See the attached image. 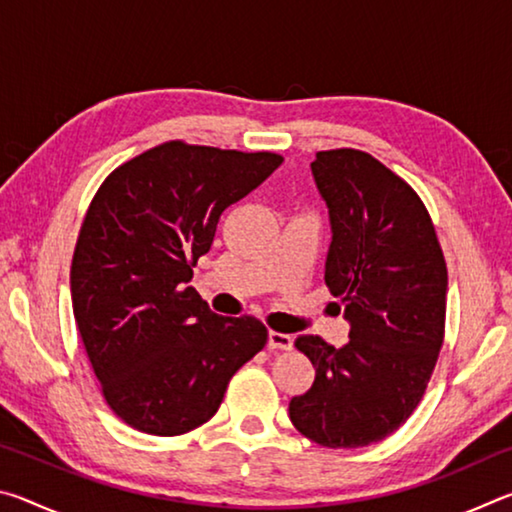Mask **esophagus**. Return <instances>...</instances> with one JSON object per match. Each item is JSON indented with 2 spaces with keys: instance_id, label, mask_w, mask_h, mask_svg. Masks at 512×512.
<instances>
[{
  "instance_id": "34e87169",
  "label": "esophagus",
  "mask_w": 512,
  "mask_h": 512,
  "mask_svg": "<svg viewBox=\"0 0 512 512\" xmlns=\"http://www.w3.org/2000/svg\"><path fill=\"white\" fill-rule=\"evenodd\" d=\"M293 348V339L289 334L282 332H268V350H291Z\"/></svg>"
}]
</instances>
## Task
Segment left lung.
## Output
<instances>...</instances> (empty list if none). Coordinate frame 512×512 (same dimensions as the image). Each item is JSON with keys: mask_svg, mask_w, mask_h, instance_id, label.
<instances>
[{"mask_svg": "<svg viewBox=\"0 0 512 512\" xmlns=\"http://www.w3.org/2000/svg\"><path fill=\"white\" fill-rule=\"evenodd\" d=\"M311 173L332 225L325 284L343 302L350 341L298 336L316 379L289 418L323 447H366L422 400L443 348L447 266L420 196L372 155L320 151Z\"/></svg>", "mask_w": 512, "mask_h": 512, "instance_id": "8db88e82", "label": "left lung"}]
</instances>
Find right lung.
Listing matches in <instances>:
<instances>
[{
  "label": "right lung",
  "instance_id": "add662e5",
  "mask_svg": "<svg viewBox=\"0 0 512 512\" xmlns=\"http://www.w3.org/2000/svg\"><path fill=\"white\" fill-rule=\"evenodd\" d=\"M280 164L268 151L167 142L94 194L69 273L72 307L103 397L128 427L151 436L201 427L266 345L257 318L214 314L189 280L225 207Z\"/></svg>",
  "mask_w": 512,
  "mask_h": 512
}]
</instances>
